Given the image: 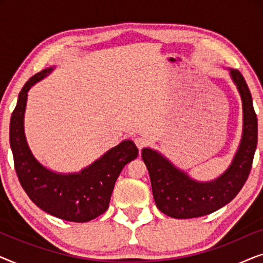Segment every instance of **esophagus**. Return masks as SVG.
I'll list each match as a JSON object with an SVG mask.
<instances>
[{
  "label": "esophagus",
  "instance_id": "34e87169",
  "mask_svg": "<svg viewBox=\"0 0 263 263\" xmlns=\"http://www.w3.org/2000/svg\"><path fill=\"white\" fill-rule=\"evenodd\" d=\"M134 142H135V145L138 146L139 149H141L145 146L148 145V140H147L146 138H143V136H136V138L134 139Z\"/></svg>",
  "mask_w": 263,
  "mask_h": 263
}]
</instances>
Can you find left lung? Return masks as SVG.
I'll return each instance as SVG.
<instances>
[{"instance_id": "obj_1", "label": "left lung", "mask_w": 263, "mask_h": 263, "mask_svg": "<svg viewBox=\"0 0 263 263\" xmlns=\"http://www.w3.org/2000/svg\"><path fill=\"white\" fill-rule=\"evenodd\" d=\"M228 70L242 99L243 130L238 149L224 174L213 181H196L158 151L142 149L158 210L171 218H197L218 211L235 199L250 174L257 146V118L243 75L232 68Z\"/></svg>"}]
</instances>
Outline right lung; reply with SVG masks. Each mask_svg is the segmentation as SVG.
<instances>
[{
	"label": "right lung",
	"mask_w": 263,
	"mask_h": 263,
	"mask_svg": "<svg viewBox=\"0 0 263 263\" xmlns=\"http://www.w3.org/2000/svg\"><path fill=\"white\" fill-rule=\"evenodd\" d=\"M53 68L33 75L19 93L10 117V148L17 178L32 202L56 218L86 222L107 210L117 177L125 165L138 157L139 149L132 140H123L91 165L71 174H60L39 163L25 135V110L28 91L48 77Z\"/></svg>",
	"instance_id": "add662e5"
}]
</instances>
